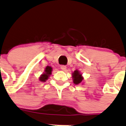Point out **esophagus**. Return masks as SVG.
<instances>
[{"instance_id": "esophagus-1", "label": "esophagus", "mask_w": 126, "mask_h": 126, "mask_svg": "<svg viewBox=\"0 0 126 126\" xmlns=\"http://www.w3.org/2000/svg\"><path fill=\"white\" fill-rule=\"evenodd\" d=\"M61 69H62V70L65 71V70H66V69H67V67H66V66H65V65H61Z\"/></svg>"}]
</instances>
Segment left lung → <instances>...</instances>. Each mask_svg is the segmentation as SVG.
I'll list each match as a JSON object with an SVG mask.
<instances>
[{"label": "left lung", "instance_id": "obj_1", "mask_svg": "<svg viewBox=\"0 0 126 126\" xmlns=\"http://www.w3.org/2000/svg\"><path fill=\"white\" fill-rule=\"evenodd\" d=\"M72 78H73V82L75 85H78L82 82L83 78L82 76V74H80V72L76 70L72 74Z\"/></svg>", "mask_w": 126, "mask_h": 126}]
</instances>
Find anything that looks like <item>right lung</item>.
Instances as JSON below:
<instances>
[{
    "mask_svg": "<svg viewBox=\"0 0 126 126\" xmlns=\"http://www.w3.org/2000/svg\"><path fill=\"white\" fill-rule=\"evenodd\" d=\"M52 67L50 66H47L45 68V70H44V73H43L39 77V80L41 82H46V80H47L49 77L51 75V72H52Z\"/></svg>",
    "mask_w": 126,
    "mask_h": 126,
    "instance_id": "add662e5",
    "label": "right lung"
}]
</instances>
